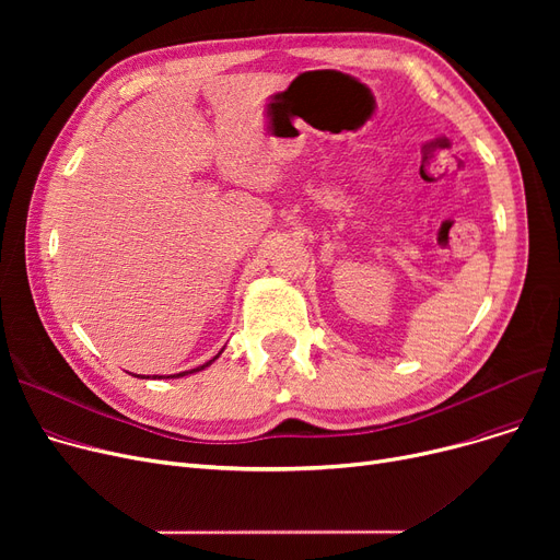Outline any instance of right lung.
Listing matches in <instances>:
<instances>
[{"instance_id":"add662e5","label":"right lung","mask_w":560,"mask_h":560,"mask_svg":"<svg viewBox=\"0 0 560 560\" xmlns=\"http://www.w3.org/2000/svg\"><path fill=\"white\" fill-rule=\"evenodd\" d=\"M220 354H222V351H220ZM220 354H218V357H220ZM218 357H215V359H218ZM215 359H211V361H209V363H203V365H199V368H195V370H188V372H179V374H170V376H186V374H192V372H199V370H203V368H209V365H211V363H213V361H215ZM156 376H159V374H154V378H156ZM170 376H167V378H170ZM140 378H150V376H140ZM159 378H163V376H159Z\"/></svg>"}]
</instances>
